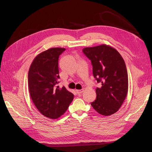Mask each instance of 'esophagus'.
Wrapping results in <instances>:
<instances>
[{
	"instance_id": "esophagus-1",
	"label": "esophagus",
	"mask_w": 152,
	"mask_h": 152,
	"mask_svg": "<svg viewBox=\"0 0 152 152\" xmlns=\"http://www.w3.org/2000/svg\"><path fill=\"white\" fill-rule=\"evenodd\" d=\"M75 91H76V93H77L78 94H81L84 91H83V89H80V90H76Z\"/></svg>"
}]
</instances>
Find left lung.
I'll return each instance as SVG.
<instances>
[{
    "instance_id": "left-lung-1",
    "label": "left lung",
    "mask_w": 152,
    "mask_h": 152,
    "mask_svg": "<svg viewBox=\"0 0 152 152\" xmlns=\"http://www.w3.org/2000/svg\"><path fill=\"white\" fill-rule=\"evenodd\" d=\"M82 52L91 61L94 77L102 85L96 89V99L91 104L102 115H111L121 108L127 94L126 63L115 49L105 44L84 48Z\"/></svg>"
}]
</instances>
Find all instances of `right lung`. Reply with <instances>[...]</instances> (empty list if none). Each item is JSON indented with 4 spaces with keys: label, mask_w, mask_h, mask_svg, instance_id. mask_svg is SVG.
Segmentation results:
<instances>
[{
    "label": "right lung",
    "mask_w": 152,
    "mask_h": 152,
    "mask_svg": "<svg viewBox=\"0 0 152 152\" xmlns=\"http://www.w3.org/2000/svg\"><path fill=\"white\" fill-rule=\"evenodd\" d=\"M66 49L54 48L40 53L31 63L28 75L30 97L44 116L57 118L68 109L74 97L65 87L59 88V56Z\"/></svg>",
    "instance_id": "add662e5"
}]
</instances>
